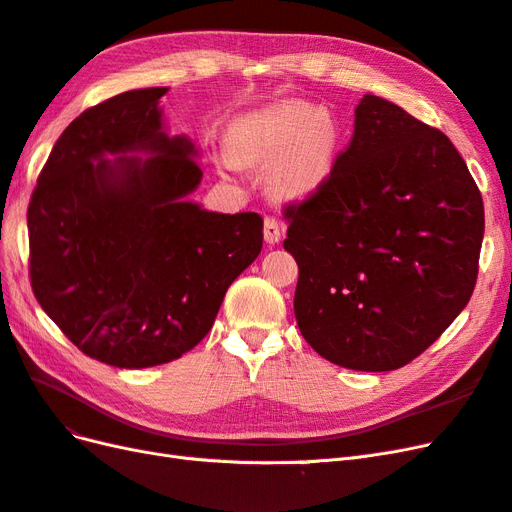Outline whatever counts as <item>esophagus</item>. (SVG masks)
<instances>
[{
    "instance_id": "1",
    "label": "esophagus",
    "mask_w": 512,
    "mask_h": 512,
    "mask_svg": "<svg viewBox=\"0 0 512 512\" xmlns=\"http://www.w3.org/2000/svg\"><path fill=\"white\" fill-rule=\"evenodd\" d=\"M282 235H284V228L280 226V222H277L273 215H267V218H265V241L275 245L277 241L282 239Z\"/></svg>"
}]
</instances>
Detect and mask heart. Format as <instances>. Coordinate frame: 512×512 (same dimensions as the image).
Segmentation results:
<instances>
[{
	"mask_svg": "<svg viewBox=\"0 0 512 512\" xmlns=\"http://www.w3.org/2000/svg\"><path fill=\"white\" fill-rule=\"evenodd\" d=\"M339 138L342 134L331 113L292 102L237 119L228 141L237 160H273L271 181L275 188L301 196L316 190L329 177ZM226 162L235 164L230 156Z\"/></svg>",
	"mask_w": 512,
	"mask_h": 512,
	"instance_id": "obj_1",
	"label": "heart"
}]
</instances>
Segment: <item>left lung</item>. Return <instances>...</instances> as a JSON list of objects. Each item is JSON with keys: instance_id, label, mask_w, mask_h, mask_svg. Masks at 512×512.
Instances as JSON below:
<instances>
[{"instance_id": "8db88e82", "label": "left lung", "mask_w": 512, "mask_h": 512, "mask_svg": "<svg viewBox=\"0 0 512 512\" xmlns=\"http://www.w3.org/2000/svg\"><path fill=\"white\" fill-rule=\"evenodd\" d=\"M284 220L299 265L294 316L335 365H408L474 292L483 196L448 136L389 100H361L331 175Z\"/></svg>"}]
</instances>
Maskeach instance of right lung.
Instances as JSON below:
<instances>
[{"label": "right lung", "instance_id": "add662e5", "mask_svg": "<svg viewBox=\"0 0 512 512\" xmlns=\"http://www.w3.org/2000/svg\"><path fill=\"white\" fill-rule=\"evenodd\" d=\"M166 91L132 89L83 111L57 138L27 207L38 303L81 352L123 369L192 350L262 247L258 213L185 200L203 170L190 138L162 130ZM134 150L152 158L126 159ZM108 152L124 158L111 163Z\"/></svg>", "mask_w": 512, "mask_h": 512}]
</instances>
